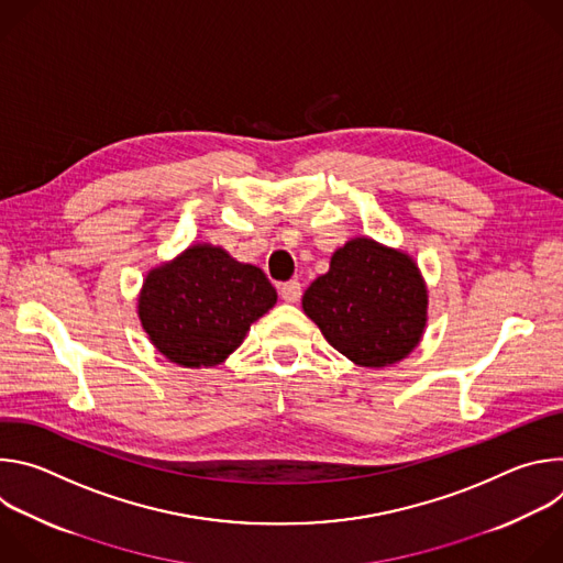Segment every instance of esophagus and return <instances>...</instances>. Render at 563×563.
I'll list each match as a JSON object with an SVG mask.
<instances>
[{"mask_svg": "<svg viewBox=\"0 0 563 563\" xmlns=\"http://www.w3.org/2000/svg\"><path fill=\"white\" fill-rule=\"evenodd\" d=\"M300 294H302V289H300L298 280H289V283L280 285V298L287 302H296L300 298Z\"/></svg>", "mask_w": 563, "mask_h": 563, "instance_id": "1", "label": "esophagus"}]
</instances>
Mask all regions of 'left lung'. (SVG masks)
Here are the masks:
<instances>
[{"label": "left lung", "instance_id": "left-lung-1", "mask_svg": "<svg viewBox=\"0 0 563 563\" xmlns=\"http://www.w3.org/2000/svg\"><path fill=\"white\" fill-rule=\"evenodd\" d=\"M302 311L354 365L378 369L408 358L421 343L428 285L410 254L358 235L307 287Z\"/></svg>", "mask_w": 563, "mask_h": 563}]
</instances>
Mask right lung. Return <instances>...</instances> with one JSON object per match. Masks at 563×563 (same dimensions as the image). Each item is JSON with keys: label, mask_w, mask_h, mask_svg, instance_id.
<instances>
[{"label": "right lung", "mask_w": 563, "mask_h": 563, "mask_svg": "<svg viewBox=\"0 0 563 563\" xmlns=\"http://www.w3.org/2000/svg\"><path fill=\"white\" fill-rule=\"evenodd\" d=\"M276 300L278 294L261 267L198 243L146 274L137 316L159 354L198 369L224 363Z\"/></svg>", "instance_id": "1"}]
</instances>
